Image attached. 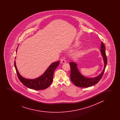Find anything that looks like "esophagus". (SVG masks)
<instances>
[{
	"mask_svg": "<svg viewBox=\"0 0 120 120\" xmlns=\"http://www.w3.org/2000/svg\"><path fill=\"white\" fill-rule=\"evenodd\" d=\"M60 63H61V64H65V63H66V60H65L63 59V60H61Z\"/></svg>",
	"mask_w": 120,
	"mask_h": 120,
	"instance_id": "1",
	"label": "esophagus"
}]
</instances>
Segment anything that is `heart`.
<instances>
[{
  "instance_id": "b5f03b06",
  "label": "heart",
  "mask_w": 120,
  "mask_h": 120,
  "mask_svg": "<svg viewBox=\"0 0 120 120\" xmlns=\"http://www.w3.org/2000/svg\"><path fill=\"white\" fill-rule=\"evenodd\" d=\"M80 43H81L80 42L77 41L75 43L73 46V47H76V46L79 45ZM82 54H83V52L82 51H77V52L74 53L73 54V56L75 59H79L81 56H82Z\"/></svg>"
}]
</instances>
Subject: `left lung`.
Listing matches in <instances>:
<instances>
[{
    "mask_svg": "<svg viewBox=\"0 0 120 120\" xmlns=\"http://www.w3.org/2000/svg\"><path fill=\"white\" fill-rule=\"evenodd\" d=\"M100 49V51L103 58L104 66L102 72L97 76L93 78L85 76L79 71L77 67L78 64L76 63H74L73 62H70L69 63L71 67L70 79L71 82L76 86L82 87H87L92 86L97 84L102 78L107 63V57L105 51V48L102 41L101 42Z\"/></svg>",
    "mask_w": 120,
    "mask_h": 120,
    "instance_id": "1",
    "label": "left lung"
}]
</instances>
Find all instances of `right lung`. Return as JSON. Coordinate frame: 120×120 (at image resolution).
<instances>
[{
  "instance_id": "1",
  "label": "right lung",
  "mask_w": 120,
  "mask_h": 120,
  "mask_svg": "<svg viewBox=\"0 0 120 120\" xmlns=\"http://www.w3.org/2000/svg\"><path fill=\"white\" fill-rule=\"evenodd\" d=\"M18 47L16 50V54ZM59 61L52 63L46 69V71L44 72L43 74L41 75L40 76L35 79H26L21 75L16 65L15 60L14 62L17 73L21 82L26 87L35 90L45 89L51 84L53 79L54 71L56 67L59 66Z\"/></svg>"
}]
</instances>
